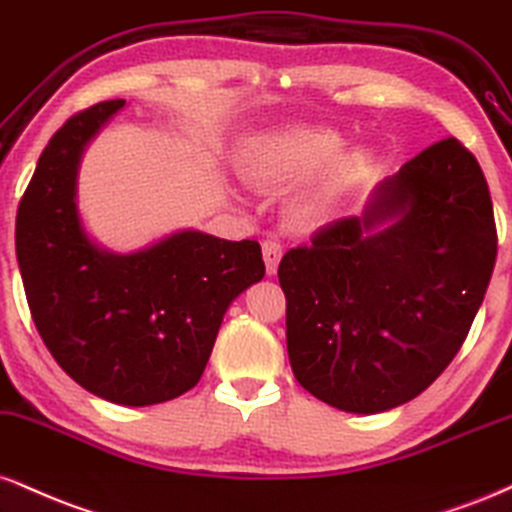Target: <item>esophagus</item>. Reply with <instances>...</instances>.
<instances>
[{
	"label": "esophagus",
	"mask_w": 512,
	"mask_h": 512,
	"mask_svg": "<svg viewBox=\"0 0 512 512\" xmlns=\"http://www.w3.org/2000/svg\"><path fill=\"white\" fill-rule=\"evenodd\" d=\"M281 255H283V245L279 243V240H274V238L264 240V243H262V257H264V267H267L269 276L276 274V269H279Z\"/></svg>",
	"instance_id": "34e87169"
}]
</instances>
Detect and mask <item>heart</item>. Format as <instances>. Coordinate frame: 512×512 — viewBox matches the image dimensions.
I'll list each match as a JSON object with an SVG mask.
<instances>
[{
    "instance_id": "obj_1",
    "label": "heart",
    "mask_w": 512,
    "mask_h": 512,
    "mask_svg": "<svg viewBox=\"0 0 512 512\" xmlns=\"http://www.w3.org/2000/svg\"><path fill=\"white\" fill-rule=\"evenodd\" d=\"M346 150V140L322 126H291L252 135L240 152V174L262 190L297 188L286 207L295 231H315L334 217L341 200L367 166L362 152Z\"/></svg>"
}]
</instances>
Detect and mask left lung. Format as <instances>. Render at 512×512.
Returning a JSON list of instances; mask_svg holds the SVG:
<instances>
[{
	"label": "left lung",
	"instance_id": "8db88e82",
	"mask_svg": "<svg viewBox=\"0 0 512 512\" xmlns=\"http://www.w3.org/2000/svg\"><path fill=\"white\" fill-rule=\"evenodd\" d=\"M496 245L482 166L455 138L429 145L381 183L362 217L283 255L298 384L362 415L420 396L465 343Z\"/></svg>",
	"mask_w": 512,
	"mask_h": 512
}]
</instances>
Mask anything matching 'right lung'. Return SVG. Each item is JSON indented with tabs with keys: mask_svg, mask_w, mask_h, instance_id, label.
Segmentation results:
<instances>
[{
	"mask_svg": "<svg viewBox=\"0 0 512 512\" xmlns=\"http://www.w3.org/2000/svg\"><path fill=\"white\" fill-rule=\"evenodd\" d=\"M100 102L52 135L16 214L33 322L59 367L119 405H155L200 381L226 310L264 276L257 240L181 231L133 255L100 250L80 224L78 162L123 107Z\"/></svg>",
	"mask_w": 512,
	"mask_h": 512,
	"instance_id": "1",
	"label": "right lung"
}]
</instances>
